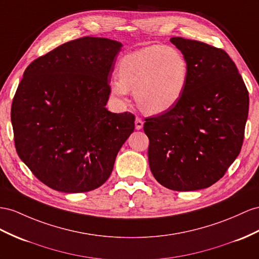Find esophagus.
Segmentation results:
<instances>
[{"mask_svg": "<svg viewBox=\"0 0 259 259\" xmlns=\"http://www.w3.org/2000/svg\"><path fill=\"white\" fill-rule=\"evenodd\" d=\"M135 124H136V129L137 130H140L143 127V120H142L140 117H137L136 118V121H135Z\"/></svg>", "mask_w": 259, "mask_h": 259, "instance_id": "34e87169", "label": "esophagus"}]
</instances>
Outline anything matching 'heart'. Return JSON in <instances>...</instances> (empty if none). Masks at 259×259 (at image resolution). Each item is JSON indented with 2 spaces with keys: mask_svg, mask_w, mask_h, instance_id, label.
<instances>
[{
  "mask_svg": "<svg viewBox=\"0 0 259 259\" xmlns=\"http://www.w3.org/2000/svg\"><path fill=\"white\" fill-rule=\"evenodd\" d=\"M189 75L187 60L180 51L162 45L125 55L118 65V79L110 91L119 101L134 90L138 105L150 114H162L182 98Z\"/></svg>",
  "mask_w": 259,
  "mask_h": 259,
  "instance_id": "b5f03b06",
  "label": "heart"
}]
</instances>
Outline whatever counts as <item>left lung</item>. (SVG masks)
I'll return each instance as SVG.
<instances>
[{
  "label": "left lung",
  "instance_id": "8db88e82",
  "mask_svg": "<svg viewBox=\"0 0 259 259\" xmlns=\"http://www.w3.org/2000/svg\"><path fill=\"white\" fill-rule=\"evenodd\" d=\"M170 42L187 60L188 82L175 106L144 119L150 168L168 189H203L222 178L240 154L248 91L223 49L182 37Z\"/></svg>",
  "mask_w": 259,
  "mask_h": 259
}]
</instances>
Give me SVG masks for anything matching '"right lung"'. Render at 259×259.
Returning <instances> with one entry per match:
<instances>
[{"label": "right lung", "mask_w": 259, "mask_h": 259, "mask_svg": "<svg viewBox=\"0 0 259 259\" xmlns=\"http://www.w3.org/2000/svg\"><path fill=\"white\" fill-rule=\"evenodd\" d=\"M122 45L83 37L32 61L13 98L18 156L39 181L62 193L98 188L135 130V115L106 109Z\"/></svg>", "instance_id": "obj_1"}]
</instances>
